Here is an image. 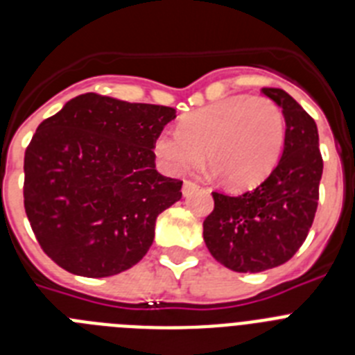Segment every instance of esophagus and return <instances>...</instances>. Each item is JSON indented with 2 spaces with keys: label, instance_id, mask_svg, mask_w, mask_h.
Listing matches in <instances>:
<instances>
[{
  "label": "esophagus",
  "instance_id": "obj_1",
  "mask_svg": "<svg viewBox=\"0 0 355 355\" xmlns=\"http://www.w3.org/2000/svg\"><path fill=\"white\" fill-rule=\"evenodd\" d=\"M197 188H199V184L193 183V181H184V183H183V196L184 197L190 196V193H192L193 190H197Z\"/></svg>",
  "mask_w": 355,
  "mask_h": 355
}]
</instances>
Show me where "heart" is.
Wrapping results in <instances>:
<instances>
[{
  "mask_svg": "<svg viewBox=\"0 0 355 355\" xmlns=\"http://www.w3.org/2000/svg\"><path fill=\"white\" fill-rule=\"evenodd\" d=\"M286 124L268 97L231 96L184 115L178 130L156 137L163 168L183 174L206 159L233 188H250L274 171L284 146Z\"/></svg>",
  "mask_w": 355,
  "mask_h": 355,
  "instance_id": "obj_1",
  "label": "heart"
}]
</instances>
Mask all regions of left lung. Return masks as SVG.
I'll return each mask as SVG.
<instances>
[{"instance_id": "left-lung-1", "label": "left lung", "mask_w": 355, "mask_h": 355, "mask_svg": "<svg viewBox=\"0 0 355 355\" xmlns=\"http://www.w3.org/2000/svg\"><path fill=\"white\" fill-rule=\"evenodd\" d=\"M261 92L283 110V156L250 192L238 197L213 192L215 208L202 231L213 258L241 274L268 270L293 258L315 220L324 171L311 115L283 89Z\"/></svg>"}]
</instances>
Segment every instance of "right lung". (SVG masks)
<instances>
[{
	"label": "right lung",
	"instance_id": "add662e5",
	"mask_svg": "<svg viewBox=\"0 0 355 355\" xmlns=\"http://www.w3.org/2000/svg\"><path fill=\"white\" fill-rule=\"evenodd\" d=\"M168 106L87 92L40 122L24 153V209L37 241L71 274L108 277L140 261L183 181L156 171Z\"/></svg>",
	"mask_w": 355,
	"mask_h": 355
}]
</instances>
